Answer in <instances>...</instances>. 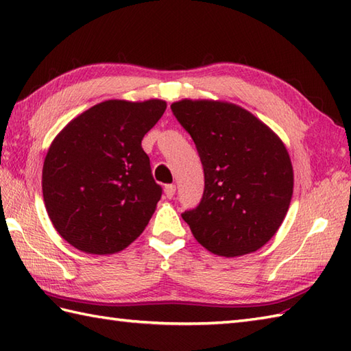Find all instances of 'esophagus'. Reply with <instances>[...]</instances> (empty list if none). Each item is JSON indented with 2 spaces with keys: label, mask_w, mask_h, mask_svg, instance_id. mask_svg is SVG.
I'll list each match as a JSON object with an SVG mask.
<instances>
[{
  "label": "esophagus",
  "mask_w": 351,
  "mask_h": 351,
  "mask_svg": "<svg viewBox=\"0 0 351 351\" xmlns=\"http://www.w3.org/2000/svg\"><path fill=\"white\" fill-rule=\"evenodd\" d=\"M175 191H176V187L173 184H167L166 187H164V193H166V197L167 199H171L175 196Z\"/></svg>",
  "instance_id": "esophagus-1"
}]
</instances>
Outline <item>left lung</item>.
<instances>
[{
	"instance_id": "1",
	"label": "left lung",
	"mask_w": 351,
	"mask_h": 351,
	"mask_svg": "<svg viewBox=\"0 0 351 351\" xmlns=\"http://www.w3.org/2000/svg\"><path fill=\"white\" fill-rule=\"evenodd\" d=\"M170 108L204 166L202 199L182 213L193 235L226 258L263 247L282 225L293 196V166L282 140L235 104L182 99Z\"/></svg>"
}]
</instances>
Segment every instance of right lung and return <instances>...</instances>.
I'll list each match as a JSON object with an SVG mask.
<instances>
[{
    "label": "right lung",
    "mask_w": 351,
    "mask_h": 351,
    "mask_svg": "<svg viewBox=\"0 0 351 351\" xmlns=\"http://www.w3.org/2000/svg\"><path fill=\"white\" fill-rule=\"evenodd\" d=\"M166 102L110 99L73 119L45 156L42 191L52 225L81 252L110 255L143 232L161 199L145 134Z\"/></svg>",
    "instance_id": "right-lung-1"
}]
</instances>
